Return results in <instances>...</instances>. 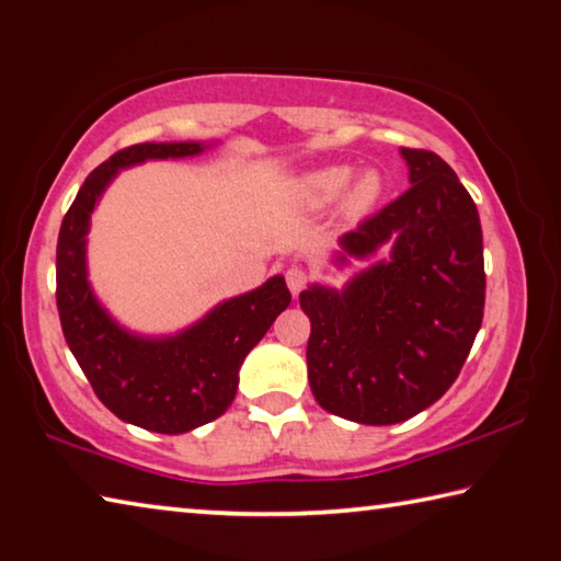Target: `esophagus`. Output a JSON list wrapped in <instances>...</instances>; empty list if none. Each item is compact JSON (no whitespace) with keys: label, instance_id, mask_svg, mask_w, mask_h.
I'll use <instances>...</instances> for the list:
<instances>
[{"label":"esophagus","instance_id":"1","mask_svg":"<svg viewBox=\"0 0 561 561\" xmlns=\"http://www.w3.org/2000/svg\"><path fill=\"white\" fill-rule=\"evenodd\" d=\"M307 282H309V274L304 272L301 267H289L287 270V287H289V291L294 294V297H297V294L307 287Z\"/></svg>","mask_w":561,"mask_h":561}]
</instances>
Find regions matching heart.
Returning <instances> with one entry per match:
<instances>
[{"label": "heart", "mask_w": 561, "mask_h": 561, "mask_svg": "<svg viewBox=\"0 0 561 561\" xmlns=\"http://www.w3.org/2000/svg\"><path fill=\"white\" fill-rule=\"evenodd\" d=\"M354 168L351 165H324L311 170V173L301 175L294 183V201L307 210H327L334 205L341 194V213L348 220H358L366 213H371L383 197V178L376 168H368L364 173H358L354 181Z\"/></svg>", "instance_id": "obj_1"}]
</instances>
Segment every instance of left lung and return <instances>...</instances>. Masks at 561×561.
I'll return each instance as SVG.
<instances>
[{"instance_id":"8db88e82","label":"left lung","mask_w":561,"mask_h":561,"mask_svg":"<svg viewBox=\"0 0 561 561\" xmlns=\"http://www.w3.org/2000/svg\"><path fill=\"white\" fill-rule=\"evenodd\" d=\"M411 187L341 237L336 267L374 260L344 287L299 294L311 321L309 386L324 411L393 425L448 391L485 309L480 215L453 168L401 148ZM389 252L383 259L375 254Z\"/></svg>"}]
</instances>
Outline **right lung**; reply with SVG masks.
I'll list each match as a JSON object with an SVG mask.
<instances>
[{
    "mask_svg": "<svg viewBox=\"0 0 561 561\" xmlns=\"http://www.w3.org/2000/svg\"><path fill=\"white\" fill-rule=\"evenodd\" d=\"M215 144L183 140L118 150L83 180L56 244V307L66 344L101 403L121 421L153 433H187L220 417L234 401L244 356L291 301L277 274L257 289L220 301L178 334L144 336L121 327L91 289L87 234L113 178L146 160L195 158Z\"/></svg>",
    "mask_w": 561,
    "mask_h": 561,
    "instance_id": "right-lung-1",
    "label": "right lung"
}]
</instances>
